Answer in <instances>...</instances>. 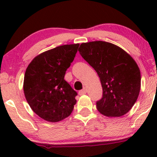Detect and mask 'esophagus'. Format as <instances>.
Segmentation results:
<instances>
[{
  "instance_id": "esophagus-1",
  "label": "esophagus",
  "mask_w": 157,
  "mask_h": 157,
  "mask_svg": "<svg viewBox=\"0 0 157 157\" xmlns=\"http://www.w3.org/2000/svg\"><path fill=\"white\" fill-rule=\"evenodd\" d=\"M86 92H87V89H86V88H84V89H83L82 90H81V91H79L78 94L80 96H82V95H84V94H86Z\"/></svg>"
}]
</instances>
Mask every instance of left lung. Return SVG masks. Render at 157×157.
<instances>
[{
  "label": "left lung",
  "mask_w": 157,
  "mask_h": 157,
  "mask_svg": "<svg viewBox=\"0 0 157 157\" xmlns=\"http://www.w3.org/2000/svg\"><path fill=\"white\" fill-rule=\"evenodd\" d=\"M78 51L100 78L103 96L96 102L98 111L109 117L128 113L141 88L140 70L134 59L119 46L101 40L82 43Z\"/></svg>",
  "instance_id": "obj_1"
}]
</instances>
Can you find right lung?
<instances>
[{
	"label": "right lung",
	"instance_id": "1",
	"mask_svg": "<svg viewBox=\"0 0 157 157\" xmlns=\"http://www.w3.org/2000/svg\"><path fill=\"white\" fill-rule=\"evenodd\" d=\"M79 44L63 45L44 51L32 60L25 71L23 91L34 113L48 122L69 117L77 93L64 80Z\"/></svg>",
	"mask_w": 157,
	"mask_h": 157
}]
</instances>
